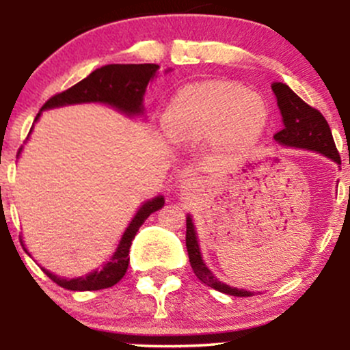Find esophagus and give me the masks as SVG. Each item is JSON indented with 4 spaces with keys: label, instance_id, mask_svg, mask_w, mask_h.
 Masks as SVG:
<instances>
[{
    "label": "esophagus",
    "instance_id": "1",
    "mask_svg": "<svg viewBox=\"0 0 350 350\" xmlns=\"http://www.w3.org/2000/svg\"><path fill=\"white\" fill-rule=\"evenodd\" d=\"M179 187H180V191H183L184 196H194V194H199V192L202 191L204 183L200 178L187 176V178H184L183 180H180Z\"/></svg>",
    "mask_w": 350,
    "mask_h": 350
}]
</instances>
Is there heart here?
Listing matches in <instances>:
<instances>
[{
  "instance_id": "heart-1",
  "label": "heart",
  "mask_w": 350,
  "mask_h": 350,
  "mask_svg": "<svg viewBox=\"0 0 350 350\" xmlns=\"http://www.w3.org/2000/svg\"><path fill=\"white\" fill-rule=\"evenodd\" d=\"M163 123L179 142L214 136L219 148L239 151L262 136L268 124V107L260 95L239 83L211 82L176 94L164 110Z\"/></svg>"
}]
</instances>
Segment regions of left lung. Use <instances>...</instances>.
Wrapping results in <instances>:
<instances>
[{
	"instance_id": "left-lung-1",
	"label": "left lung",
	"mask_w": 350,
	"mask_h": 350,
	"mask_svg": "<svg viewBox=\"0 0 350 350\" xmlns=\"http://www.w3.org/2000/svg\"><path fill=\"white\" fill-rule=\"evenodd\" d=\"M271 90L276 97L281 120H283V130H280L278 133L273 136V139L281 146L319 152V154L326 156L336 164H340V156L337 152L334 138H332L331 128H329L326 118L316 108L304 103L286 83L275 82L271 85ZM186 228L189 262H191L196 276L202 283H206L207 286L214 288L220 293H226V295L245 296V298L253 296V291L239 290V288L230 286V284L217 280L214 273L208 270L207 265L204 263L202 253H200L198 232H196L194 220H192L191 214H187L186 217Z\"/></svg>"
}]
</instances>
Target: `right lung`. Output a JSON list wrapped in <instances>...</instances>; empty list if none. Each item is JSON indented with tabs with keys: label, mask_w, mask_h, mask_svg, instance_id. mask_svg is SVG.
I'll use <instances>...</instances> for the list:
<instances>
[{
	"label": "right lung",
	"mask_w": 350,
	"mask_h": 350,
	"mask_svg": "<svg viewBox=\"0 0 350 350\" xmlns=\"http://www.w3.org/2000/svg\"><path fill=\"white\" fill-rule=\"evenodd\" d=\"M158 69L159 66H156V64H108V66L100 67V69L92 72L90 75H87L83 80H80L79 83H75L74 87H70L69 90L54 95V97L47 100L41 111L34 118L33 128L38 123V120L41 118L42 111L60 107L80 105V103H102V105L115 108L116 111L128 116V118L144 116V92H146L148 83L156 77ZM170 70L171 69H167L166 72ZM33 128L27 135V139L33 133ZM21 151L23 148H19L18 156L21 154ZM163 206L164 196L161 194L144 200L136 211L131 222L124 228L113 255L110 256L108 262L103 263L102 268H97V270L87 273L83 276H77V278H64V276L55 275V273L46 270V268H42V271L59 286L70 291H95L113 286L123 278L128 270V263H130L128 253H130L131 242H133L136 232L139 230L144 220L152 212L159 211ZM21 243L26 253H29L27 248L24 247V242Z\"/></svg>",
	"instance_id": "1"
}]
</instances>
